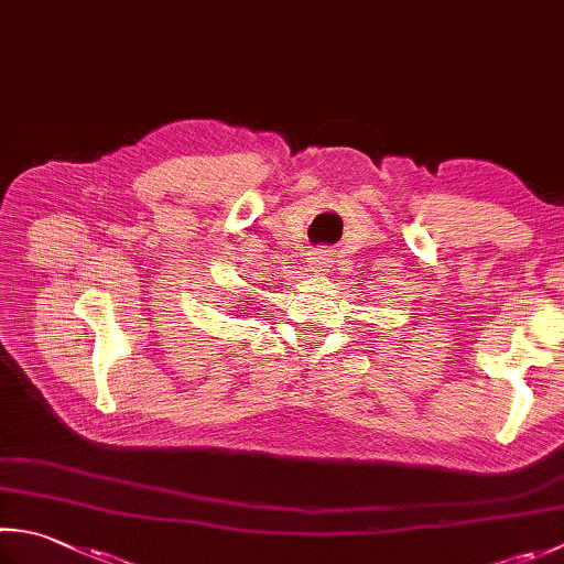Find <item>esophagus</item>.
Wrapping results in <instances>:
<instances>
[{
	"mask_svg": "<svg viewBox=\"0 0 564 564\" xmlns=\"http://www.w3.org/2000/svg\"><path fill=\"white\" fill-rule=\"evenodd\" d=\"M307 267H311V271L315 273H325L329 271V267H333V259H329V253L325 249H317V251H311V257H307Z\"/></svg>",
	"mask_w": 564,
	"mask_h": 564,
	"instance_id": "34e87169",
	"label": "esophagus"
}]
</instances>
